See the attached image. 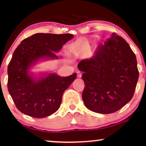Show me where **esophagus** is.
Returning <instances> with one entry per match:
<instances>
[{"mask_svg": "<svg viewBox=\"0 0 146 146\" xmlns=\"http://www.w3.org/2000/svg\"><path fill=\"white\" fill-rule=\"evenodd\" d=\"M81 76H82V74L80 73V72H78L77 77H78V78H81Z\"/></svg>", "mask_w": 146, "mask_h": 146, "instance_id": "obj_1", "label": "esophagus"}]
</instances>
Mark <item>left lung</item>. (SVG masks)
<instances>
[{
  "mask_svg": "<svg viewBox=\"0 0 146 146\" xmlns=\"http://www.w3.org/2000/svg\"><path fill=\"white\" fill-rule=\"evenodd\" d=\"M85 86L84 103L91 111L111 113L132 98L139 78L135 55L127 42L113 33L90 58L78 64Z\"/></svg>",
  "mask_w": 146,
  "mask_h": 146,
  "instance_id": "left-lung-1",
  "label": "left lung"
}]
</instances>
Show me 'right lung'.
I'll use <instances>...</instances> for the list:
<instances>
[{"label": "right lung", "mask_w": 146, "mask_h": 146, "mask_svg": "<svg viewBox=\"0 0 146 146\" xmlns=\"http://www.w3.org/2000/svg\"><path fill=\"white\" fill-rule=\"evenodd\" d=\"M72 34L36 33L24 39L14 52L8 66L7 86L16 107L29 116L42 118L58 110L62 94L76 77L51 74L35 81L28 75L29 66L43 57L56 58L60 50L72 39Z\"/></svg>", "instance_id": "right-lung-1"}]
</instances>
